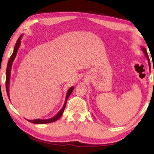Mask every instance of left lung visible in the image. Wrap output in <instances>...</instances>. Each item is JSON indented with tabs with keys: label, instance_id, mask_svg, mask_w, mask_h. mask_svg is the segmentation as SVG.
<instances>
[{
	"label": "left lung",
	"instance_id": "8db88e82",
	"mask_svg": "<svg viewBox=\"0 0 154 154\" xmlns=\"http://www.w3.org/2000/svg\"><path fill=\"white\" fill-rule=\"evenodd\" d=\"M141 50L143 51V53H144V54H145V56H146V58H147V59L148 60V62H149V68H150V62H149V56H148V54H147V50H146V49L144 48V47H143V46H141Z\"/></svg>",
	"mask_w": 154,
	"mask_h": 154
}]
</instances>
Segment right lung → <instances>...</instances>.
Returning <instances> with one entry per match:
<instances>
[{
    "label": "right lung",
    "mask_w": 154,
    "mask_h": 154,
    "mask_svg": "<svg viewBox=\"0 0 154 154\" xmlns=\"http://www.w3.org/2000/svg\"><path fill=\"white\" fill-rule=\"evenodd\" d=\"M23 35H21L20 36V37L18 38V39L17 40V43H15V45L14 47V51H13L12 55L10 57V58L8 61V64H7V71H6V90H7V96H8L9 99L10 100V98H9V83H10V75H11V66H12V64L13 62H14V59L15 58V56L17 55L18 49H19L20 46V43H21V39H22ZM74 90V86L71 87L68 90V92L66 93V98H65V101L64 103V105L62 106V108L60 111L58 113H57L55 116H54L53 118H49V119H33V120H29L28 119V122H32V123L34 124H48V123H51V122H54L60 118L62 116V113H63L64 110L65 109V106H66V101L68 98L69 97V96L71 94V93L72 92V91Z\"/></svg>",
    "instance_id": "add662e5"
}]
</instances>
